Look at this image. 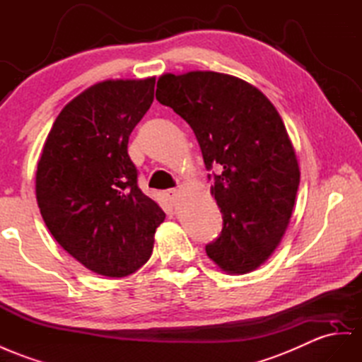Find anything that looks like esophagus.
Masks as SVG:
<instances>
[{
    "label": "esophagus",
    "mask_w": 362,
    "mask_h": 362,
    "mask_svg": "<svg viewBox=\"0 0 362 362\" xmlns=\"http://www.w3.org/2000/svg\"><path fill=\"white\" fill-rule=\"evenodd\" d=\"M165 196H166V199H168L171 205H175L179 200V189H168L165 192Z\"/></svg>",
    "instance_id": "1"
}]
</instances>
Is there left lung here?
<instances>
[{
  "mask_svg": "<svg viewBox=\"0 0 362 362\" xmlns=\"http://www.w3.org/2000/svg\"><path fill=\"white\" fill-rule=\"evenodd\" d=\"M156 99L189 124L206 170L218 166L211 194L223 229L208 257L229 274L255 271L280 245L300 185L281 116L257 87L217 71L166 73Z\"/></svg>",
  "mask_w": 362,
  "mask_h": 362,
  "instance_id": "left-lung-1",
  "label": "left lung"
}]
</instances>
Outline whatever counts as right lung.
Returning <instances> with one entry per match:
<instances>
[{"label":"right lung","mask_w":362,"mask_h":362,"mask_svg":"<svg viewBox=\"0 0 362 362\" xmlns=\"http://www.w3.org/2000/svg\"><path fill=\"white\" fill-rule=\"evenodd\" d=\"M156 78L110 79L62 108L36 170V200L54 240L91 272L127 276L153 252L165 212L141 191L129 134L151 107Z\"/></svg>","instance_id":"right-lung-1"}]
</instances>
